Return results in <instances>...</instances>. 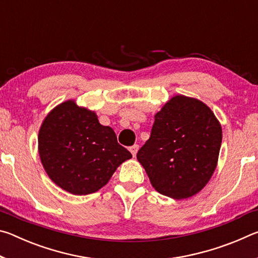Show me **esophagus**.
<instances>
[{"label":"esophagus","mask_w":258,"mask_h":258,"mask_svg":"<svg viewBox=\"0 0 258 258\" xmlns=\"http://www.w3.org/2000/svg\"><path fill=\"white\" fill-rule=\"evenodd\" d=\"M138 150H139V146H138V145H134V146H132V147H130V151H131V154L133 155V157H134L135 155H137Z\"/></svg>","instance_id":"obj_1"}]
</instances>
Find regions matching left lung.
Returning <instances> with one entry per match:
<instances>
[{
    "label": "left lung",
    "instance_id": "8db88e82",
    "mask_svg": "<svg viewBox=\"0 0 258 258\" xmlns=\"http://www.w3.org/2000/svg\"><path fill=\"white\" fill-rule=\"evenodd\" d=\"M222 127L197 99L176 95L155 115L151 134L137 158L159 194L173 199L192 197L216 168Z\"/></svg>",
    "mask_w": 258,
    "mask_h": 258
}]
</instances>
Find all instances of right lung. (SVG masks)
<instances>
[{"instance_id":"1","label":"right lung","mask_w":258,"mask_h":258,"mask_svg":"<svg viewBox=\"0 0 258 258\" xmlns=\"http://www.w3.org/2000/svg\"><path fill=\"white\" fill-rule=\"evenodd\" d=\"M38 151L51 180L77 196L101 189L117 167L132 158L111 127L100 124L95 112L73 100L46 116L38 133Z\"/></svg>"}]
</instances>
